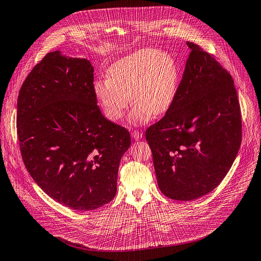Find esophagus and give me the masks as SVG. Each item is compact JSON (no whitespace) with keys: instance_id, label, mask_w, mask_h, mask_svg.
Instances as JSON below:
<instances>
[{"instance_id":"1","label":"esophagus","mask_w":261,"mask_h":261,"mask_svg":"<svg viewBox=\"0 0 261 261\" xmlns=\"http://www.w3.org/2000/svg\"><path fill=\"white\" fill-rule=\"evenodd\" d=\"M132 137L135 140H139V139H141L143 137V134L141 132H139V130H133L132 132Z\"/></svg>"}]
</instances>
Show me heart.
Here are the masks:
<instances>
[{"label":"heart","instance_id":"obj_1","mask_svg":"<svg viewBox=\"0 0 261 261\" xmlns=\"http://www.w3.org/2000/svg\"><path fill=\"white\" fill-rule=\"evenodd\" d=\"M107 76L96 80L94 91L111 121L121 120L133 100L136 107L129 121L145 123L151 116L165 115L177 93L178 70L174 59L153 49L139 50L119 59L108 69Z\"/></svg>","mask_w":261,"mask_h":261}]
</instances>
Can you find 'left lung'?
I'll return each instance as SVG.
<instances>
[{
    "label": "left lung",
    "instance_id": "8db88e82",
    "mask_svg": "<svg viewBox=\"0 0 261 261\" xmlns=\"http://www.w3.org/2000/svg\"><path fill=\"white\" fill-rule=\"evenodd\" d=\"M191 49L174 102L145 132L158 186L175 200L215 189L242 144V113L231 74L213 54Z\"/></svg>",
    "mask_w": 261,
    "mask_h": 261
}]
</instances>
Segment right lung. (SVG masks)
Here are the masks:
<instances>
[{
    "label": "right lung",
    "instance_id": "obj_1",
    "mask_svg": "<svg viewBox=\"0 0 261 261\" xmlns=\"http://www.w3.org/2000/svg\"><path fill=\"white\" fill-rule=\"evenodd\" d=\"M94 69L85 58L48 53L17 97L16 127L23 162L50 197L87 211L115 197L129 132L97 106Z\"/></svg>",
    "mask_w": 261,
    "mask_h": 261
}]
</instances>
